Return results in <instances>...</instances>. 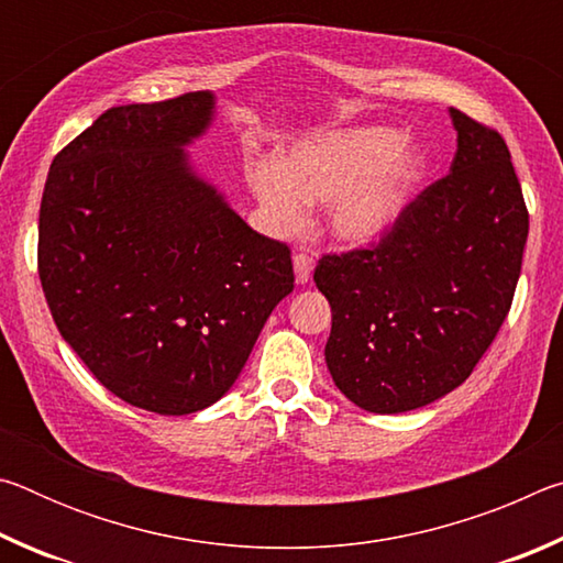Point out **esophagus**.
I'll return each mask as SVG.
<instances>
[{"label":"esophagus","instance_id":"obj_1","mask_svg":"<svg viewBox=\"0 0 563 563\" xmlns=\"http://www.w3.org/2000/svg\"><path fill=\"white\" fill-rule=\"evenodd\" d=\"M312 268H316V261L310 258V255L305 253H295L292 255V271H295V283L298 285H305L310 280L312 275Z\"/></svg>","mask_w":563,"mask_h":563}]
</instances>
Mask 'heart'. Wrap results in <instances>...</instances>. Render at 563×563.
I'll list each match as a JSON object with an SVG mask.
<instances>
[{
    "mask_svg": "<svg viewBox=\"0 0 563 563\" xmlns=\"http://www.w3.org/2000/svg\"><path fill=\"white\" fill-rule=\"evenodd\" d=\"M422 148L397 131L362 126L318 133L288 156L253 161L247 184L275 233H298L308 206H328L330 233L342 245H369L393 231L424 176Z\"/></svg>",
    "mask_w": 563,
    "mask_h": 563,
    "instance_id": "obj_1",
    "label": "heart"
}]
</instances>
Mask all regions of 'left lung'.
<instances>
[{"label":"left lung","mask_w":563,"mask_h":563,"mask_svg":"<svg viewBox=\"0 0 563 563\" xmlns=\"http://www.w3.org/2000/svg\"><path fill=\"white\" fill-rule=\"evenodd\" d=\"M450 174L383 241L322 255L332 310L325 362L342 395L375 415L424 407L472 375L511 308L529 213L497 131L450 109Z\"/></svg>","instance_id":"1"}]
</instances>
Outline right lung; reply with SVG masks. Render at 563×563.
<instances>
[{
    "mask_svg": "<svg viewBox=\"0 0 563 563\" xmlns=\"http://www.w3.org/2000/svg\"><path fill=\"white\" fill-rule=\"evenodd\" d=\"M213 113L211 91L103 111L56 154L42 196L56 328L109 393L156 415L218 402L295 283L290 247L188 164Z\"/></svg>",
    "mask_w": 563,
    "mask_h": 563,
    "instance_id": "obj_1",
    "label": "right lung"
}]
</instances>
